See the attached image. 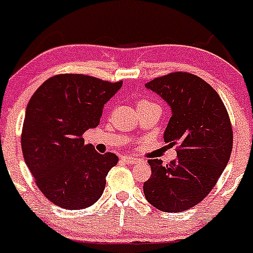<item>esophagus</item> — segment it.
Segmentation results:
<instances>
[{
  "label": "esophagus",
  "instance_id": "obj_1",
  "mask_svg": "<svg viewBox=\"0 0 253 253\" xmlns=\"http://www.w3.org/2000/svg\"><path fill=\"white\" fill-rule=\"evenodd\" d=\"M122 162L127 163V164H137V163L142 162L139 158H134V157H122Z\"/></svg>",
  "mask_w": 253,
  "mask_h": 253
}]
</instances>
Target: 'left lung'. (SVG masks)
<instances>
[{"mask_svg": "<svg viewBox=\"0 0 253 253\" xmlns=\"http://www.w3.org/2000/svg\"><path fill=\"white\" fill-rule=\"evenodd\" d=\"M145 88L171 110L164 141L178 143L177 159L148 160L149 180L143 185L148 202L169 213L187 211L211 192L233 149V131L220 96L202 78L175 72L153 79Z\"/></svg>", "mask_w": 253, "mask_h": 253, "instance_id": "obj_1", "label": "left lung"}]
</instances>
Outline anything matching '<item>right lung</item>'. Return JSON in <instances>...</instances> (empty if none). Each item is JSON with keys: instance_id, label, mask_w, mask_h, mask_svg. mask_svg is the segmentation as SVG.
Returning <instances> with one entry per match:
<instances>
[{"instance_id": "obj_1", "label": "right lung", "mask_w": 253, "mask_h": 253, "mask_svg": "<svg viewBox=\"0 0 253 253\" xmlns=\"http://www.w3.org/2000/svg\"><path fill=\"white\" fill-rule=\"evenodd\" d=\"M121 86L122 82L58 75L30 98L22 131L23 155L39 190L53 205L78 211L103 195L106 176L119 158L99 154L82 136L98 126L104 105Z\"/></svg>"}]
</instances>
